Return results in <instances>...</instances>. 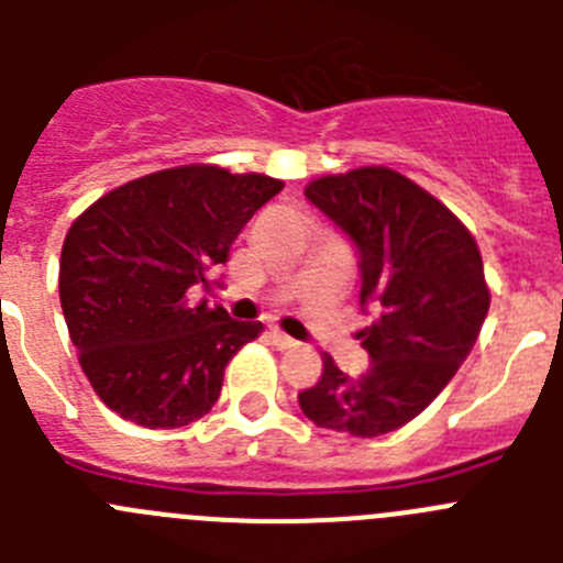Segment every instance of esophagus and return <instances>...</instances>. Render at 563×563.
Returning <instances> with one entry per match:
<instances>
[{"mask_svg":"<svg viewBox=\"0 0 563 563\" xmlns=\"http://www.w3.org/2000/svg\"><path fill=\"white\" fill-rule=\"evenodd\" d=\"M271 338H273V343H276L278 350H296V346H298V341H292L290 335H285V332L276 330V327L271 330Z\"/></svg>","mask_w":563,"mask_h":563,"instance_id":"34e87169","label":"esophagus"}]
</instances>
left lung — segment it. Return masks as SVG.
Returning a JSON list of instances; mask_svg holds the SVG:
<instances>
[{
	"mask_svg": "<svg viewBox=\"0 0 563 563\" xmlns=\"http://www.w3.org/2000/svg\"><path fill=\"white\" fill-rule=\"evenodd\" d=\"M357 247L369 369L350 377L324 355L298 406L321 429L380 437L415 420L456 375L485 324L490 290L476 239L415 180L386 166L324 174L305 188Z\"/></svg>",
	"mask_w": 563,
	"mask_h": 563,
	"instance_id": "8db88e82",
	"label": "left lung"
}]
</instances>
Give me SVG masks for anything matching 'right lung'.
I'll use <instances>...</instances> for the list:
<instances>
[{
  "instance_id": "obj_1",
  "label": "right lung",
  "mask_w": 563,
  "mask_h": 563,
  "mask_svg": "<svg viewBox=\"0 0 563 563\" xmlns=\"http://www.w3.org/2000/svg\"><path fill=\"white\" fill-rule=\"evenodd\" d=\"M282 188L267 174L188 163L123 183L69 225L62 310L84 375L114 415L180 429L211 411L228 361L262 321L191 296Z\"/></svg>"
}]
</instances>
